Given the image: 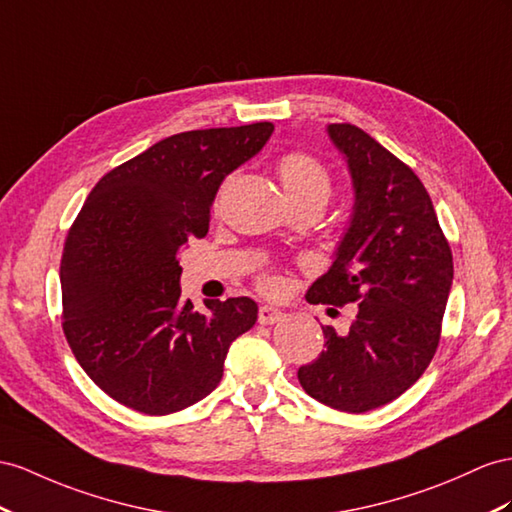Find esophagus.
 <instances>
[{
  "label": "esophagus",
  "instance_id": "obj_1",
  "mask_svg": "<svg viewBox=\"0 0 512 512\" xmlns=\"http://www.w3.org/2000/svg\"><path fill=\"white\" fill-rule=\"evenodd\" d=\"M283 318V311L277 307H270V305H261L259 307V322L261 324H274Z\"/></svg>",
  "mask_w": 512,
  "mask_h": 512
}]
</instances>
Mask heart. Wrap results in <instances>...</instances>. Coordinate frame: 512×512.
Segmentation results:
<instances>
[{"mask_svg": "<svg viewBox=\"0 0 512 512\" xmlns=\"http://www.w3.org/2000/svg\"><path fill=\"white\" fill-rule=\"evenodd\" d=\"M277 173L292 205L324 207L333 194V177L316 155L307 151H287L277 160ZM261 290H277L279 279L272 272L259 277Z\"/></svg>", "mask_w": 512, "mask_h": 512, "instance_id": "heart-1", "label": "heart"}]
</instances>
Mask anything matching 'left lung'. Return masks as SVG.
<instances>
[{
	"mask_svg": "<svg viewBox=\"0 0 512 512\" xmlns=\"http://www.w3.org/2000/svg\"><path fill=\"white\" fill-rule=\"evenodd\" d=\"M355 183V216L313 305L359 303L348 333L298 370L311 398L346 413L378 409L426 372L441 339L454 264L430 194L413 170L352 123L329 125Z\"/></svg>",
	"mask_w": 512,
	"mask_h": 512,
	"instance_id": "obj_1",
	"label": "left lung"
}]
</instances>
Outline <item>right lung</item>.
Here are the masks:
<instances>
[{
    "mask_svg": "<svg viewBox=\"0 0 512 512\" xmlns=\"http://www.w3.org/2000/svg\"><path fill=\"white\" fill-rule=\"evenodd\" d=\"M272 123L194 129L155 142L103 175L71 225L60 261L62 331L77 363L127 409L168 415L212 393L255 300H183L177 261L205 238L231 170L264 147Z\"/></svg>",
    "mask_w": 512,
    "mask_h": 512,
    "instance_id": "obj_1",
    "label": "right lung"
}]
</instances>
